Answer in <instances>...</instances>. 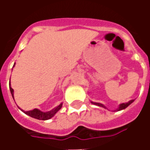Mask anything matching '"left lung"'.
Listing matches in <instances>:
<instances>
[{"instance_id":"8db88e82","label":"left lung","mask_w":150,"mask_h":150,"mask_svg":"<svg viewBox=\"0 0 150 150\" xmlns=\"http://www.w3.org/2000/svg\"><path fill=\"white\" fill-rule=\"evenodd\" d=\"M133 101H134V100H129V102H127V103H122V104H119L118 108H116V110H114V111H117V112H118V111L123 110V109H125L126 108L128 107V106H129V105L132 104ZM91 103L92 104H95V105H97V106H99V107L104 108H106V109H108L107 108L105 107V106H104L103 104H100V103H96V102H92V101H91Z\"/></svg>"}]
</instances>
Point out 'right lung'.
Segmentation results:
<instances>
[{
	"label": "right lung",
	"instance_id": "1",
	"mask_svg": "<svg viewBox=\"0 0 150 150\" xmlns=\"http://www.w3.org/2000/svg\"><path fill=\"white\" fill-rule=\"evenodd\" d=\"M15 66V63L13 64V67ZM9 89H10V92H11V95L13 98V100H14V93H13V89L11 88V86H10V82H9ZM62 107V103L58 105L57 107L54 108L53 109H51L50 111H48V112H42V111L39 110V109H38V108H34L33 110L30 111H24L21 109L20 108L18 107L19 109H21L25 114H26L28 116H31V117H33V118H35V119L38 120H50V118H52L53 116L55 115L56 113L58 112Z\"/></svg>",
	"mask_w": 150,
	"mask_h": 150
}]
</instances>
